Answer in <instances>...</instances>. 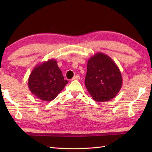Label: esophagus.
I'll list each match as a JSON object with an SVG mask.
<instances>
[{"mask_svg":"<svg viewBox=\"0 0 152 152\" xmlns=\"http://www.w3.org/2000/svg\"><path fill=\"white\" fill-rule=\"evenodd\" d=\"M80 78V75L79 74H77V75H76V76H74L73 78H72V80H79Z\"/></svg>","mask_w":152,"mask_h":152,"instance_id":"esophagus-1","label":"esophagus"}]
</instances>
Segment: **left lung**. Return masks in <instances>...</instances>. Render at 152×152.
Here are the masks:
<instances>
[{
  "instance_id": "1",
  "label": "left lung",
  "mask_w": 152,
  "mask_h": 152,
  "mask_svg": "<svg viewBox=\"0 0 152 152\" xmlns=\"http://www.w3.org/2000/svg\"><path fill=\"white\" fill-rule=\"evenodd\" d=\"M122 81L118 66L107 55L98 52L88 60L85 86L95 101L114 98L120 91Z\"/></svg>"
}]
</instances>
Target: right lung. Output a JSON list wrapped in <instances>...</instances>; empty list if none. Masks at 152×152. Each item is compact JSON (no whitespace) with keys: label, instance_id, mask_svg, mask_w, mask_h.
<instances>
[{"label":"right lung","instance_id":"right-lung-1","mask_svg":"<svg viewBox=\"0 0 152 152\" xmlns=\"http://www.w3.org/2000/svg\"><path fill=\"white\" fill-rule=\"evenodd\" d=\"M69 82L64 80L57 61L50 59L37 64L28 80L31 92L43 101H51Z\"/></svg>","mask_w":152,"mask_h":152}]
</instances>
